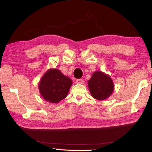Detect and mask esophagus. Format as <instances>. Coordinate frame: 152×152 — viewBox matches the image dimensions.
<instances>
[{"instance_id":"34e87169","label":"esophagus","mask_w":152,"mask_h":152,"mask_svg":"<svg viewBox=\"0 0 152 152\" xmlns=\"http://www.w3.org/2000/svg\"><path fill=\"white\" fill-rule=\"evenodd\" d=\"M76 82L79 84H84V81L82 79H77Z\"/></svg>"}]
</instances>
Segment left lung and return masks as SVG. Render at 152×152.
<instances>
[{
    "mask_svg": "<svg viewBox=\"0 0 152 152\" xmlns=\"http://www.w3.org/2000/svg\"><path fill=\"white\" fill-rule=\"evenodd\" d=\"M87 84L91 96L99 101L108 99L114 91L111 77L102 71L94 72Z\"/></svg>",
    "mask_w": 152,
    "mask_h": 152,
    "instance_id": "8db88e82",
    "label": "left lung"
}]
</instances>
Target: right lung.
I'll use <instances>...</instances> for the list:
<instances>
[{
    "mask_svg": "<svg viewBox=\"0 0 152 152\" xmlns=\"http://www.w3.org/2000/svg\"><path fill=\"white\" fill-rule=\"evenodd\" d=\"M72 85V80L56 68H50L41 78L39 90L43 99L51 103H58L65 98Z\"/></svg>",
    "mask_w": 152,
    "mask_h": 152,
    "instance_id": "obj_1",
    "label": "right lung"
}]
</instances>
